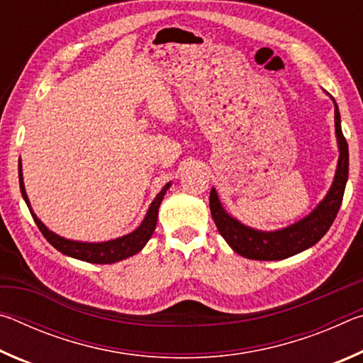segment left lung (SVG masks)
<instances>
[{
  "mask_svg": "<svg viewBox=\"0 0 363 363\" xmlns=\"http://www.w3.org/2000/svg\"><path fill=\"white\" fill-rule=\"evenodd\" d=\"M335 102V99H333ZM335 130L337 139L340 158L333 184L325 195V199L317 205L312 213L307 214L298 223L284 229L264 232L242 224L240 220L232 218L220 205L216 189H211L210 210L214 224L220 235L229 243V247L243 257L256 261H279L294 256L307 248L314 247L328 232L333 224L337 211H340L344 189H346L349 176V149L341 131V116L335 102Z\"/></svg>",
  "mask_w": 363,
  "mask_h": 363,
  "instance_id": "1",
  "label": "left lung"
}]
</instances>
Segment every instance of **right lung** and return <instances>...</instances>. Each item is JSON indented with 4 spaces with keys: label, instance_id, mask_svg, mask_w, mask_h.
I'll return each instance as SVG.
<instances>
[{
    "label": "right lung",
    "instance_id": "right-lung-1",
    "mask_svg": "<svg viewBox=\"0 0 363 363\" xmlns=\"http://www.w3.org/2000/svg\"><path fill=\"white\" fill-rule=\"evenodd\" d=\"M19 182H21V192H22L23 200H26L28 210H30V213H32L35 224L38 225L40 232L45 235L46 240L51 243L57 251H60L62 255L75 257V259H79V261L93 262V264H113V262H118L121 259H126V257L139 253V251L145 247V243L149 242V238L152 237L153 230H155L160 203H162L164 194H167V190L171 186V182H168L167 186L160 190L158 195L155 196V200L152 201V205L149 208V211H147L144 220L140 223V225L136 230L128 233V235L115 238V240L101 242V243H88V242L69 240V238L60 237V235H57V233H54L52 230H49L48 227L43 224L38 218H36V214L32 211V206H30L28 196L26 192V186H23L21 160H19Z\"/></svg>",
    "mask_w": 363,
    "mask_h": 363
}]
</instances>
